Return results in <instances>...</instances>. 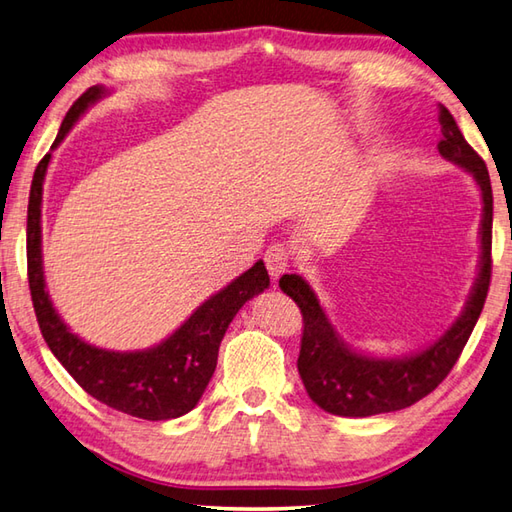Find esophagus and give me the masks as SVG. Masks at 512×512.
<instances>
[{
  "instance_id": "34e87169",
  "label": "esophagus",
  "mask_w": 512,
  "mask_h": 512,
  "mask_svg": "<svg viewBox=\"0 0 512 512\" xmlns=\"http://www.w3.org/2000/svg\"><path fill=\"white\" fill-rule=\"evenodd\" d=\"M265 265H267L269 276H272L274 281H276L278 276H281L283 272H287V267H289V249L283 243L269 245L267 252H265Z\"/></svg>"
}]
</instances>
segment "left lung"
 I'll list each match as a JSON object with an SVG mask.
<instances>
[{
    "label": "left lung",
    "mask_w": 512,
    "mask_h": 512,
    "mask_svg": "<svg viewBox=\"0 0 512 512\" xmlns=\"http://www.w3.org/2000/svg\"><path fill=\"white\" fill-rule=\"evenodd\" d=\"M441 142L439 153L472 173L481 189V260L479 276L464 312L443 336L417 354L403 359H374L354 352L336 334L312 287L301 276L285 274L278 285L303 314V339L298 354V374L310 399L318 408L339 417H372V414L403 410L426 397L450 374L461 350L468 343L484 310L490 272H493V189L486 162L466 142L446 106H439Z\"/></svg>",
    "instance_id": "8db88e82"
}]
</instances>
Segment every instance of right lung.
<instances>
[{"mask_svg":"<svg viewBox=\"0 0 512 512\" xmlns=\"http://www.w3.org/2000/svg\"><path fill=\"white\" fill-rule=\"evenodd\" d=\"M104 86H91L66 113L60 133L64 140L77 118L104 95ZM51 151L35 169L26 220L28 287L37 323L46 345L77 385L104 406L147 421L178 419L196 408L216 370L218 347L240 307L269 287L263 260L240 274L218 294L207 298L169 339L140 352H111L82 341L55 312L48 298L42 267V185Z\"/></svg>","mask_w":512,"mask_h":512,"instance_id":"obj_1","label":"right lung"}]
</instances>
